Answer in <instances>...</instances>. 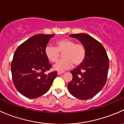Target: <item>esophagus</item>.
Segmentation results:
<instances>
[{"instance_id":"1","label":"esophagus","mask_w":124,"mask_h":124,"mask_svg":"<svg viewBox=\"0 0 124 124\" xmlns=\"http://www.w3.org/2000/svg\"><path fill=\"white\" fill-rule=\"evenodd\" d=\"M64 72H62V71H58L57 72V75H62V74Z\"/></svg>"}]
</instances>
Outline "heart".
Instances as JSON below:
<instances>
[{"label": "heart", "mask_w": 124, "mask_h": 124, "mask_svg": "<svg viewBox=\"0 0 124 124\" xmlns=\"http://www.w3.org/2000/svg\"><path fill=\"white\" fill-rule=\"evenodd\" d=\"M56 47L47 45L45 48V54L47 59L55 62L62 54L64 59L57 62L54 66L55 70L63 71L73 66H78L84 62L86 54V48L82 43H76L74 40L67 38L59 39L56 41Z\"/></svg>", "instance_id": "obj_1"}]
</instances>
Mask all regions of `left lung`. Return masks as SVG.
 <instances>
[{
    "label": "left lung",
    "instance_id": "left-lung-1",
    "mask_svg": "<svg viewBox=\"0 0 124 124\" xmlns=\"http://www.w3.org/2000/svg\"><path fill=\"white\" fill-rule=\"evenodd\" d=\"M86 48L84 62L71 71L73 78L67 85L69 91L76 98L87 100L95 96L105 85L109 60L106 51L99 41L85 33L72 34Z\"/></svg>",
    "mask_w": 124,
    "mask_h": 124
}]
</instances>
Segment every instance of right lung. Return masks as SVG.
<instances>
[{"label":"right lung","mask_w":124,"mask_h":124,"mask_svg":"<svg viewBox=\"0 0 124 124\" xmlns=\"http://www.w3.org/2000/svg\"><path fill=\"white\" fill-rule=\"evenodd\" d=\"M54 34H39L21 43L15 51L12 63V81L18 91L29 99L45 94L57 75L46 74L52 65L45 54V48Z\"/></svg>","instance_id":"right-lung-1"}]
</instances>
